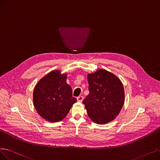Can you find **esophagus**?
<instances>
[{"label": "esophagus", "mask_w": 160, "mask_h": 160, "mask_svg": "<svg viewBox=\"0 0 160 160\" xmlns=\"http://www.w3.org/2000/svg\"><path fill=\"white\" fill-rule=\"evenodd\" d=\"M77 101L78 102H82V100H83V97H82V96H79V97H77Z\"/></svg>", "instance_id": "1"}]
</instances>
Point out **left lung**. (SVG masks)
<instances>
[{"label": "left lung", "mask_w": 160, "mask_h": 160, "mask_svg": "<svg viewBox=\"0 0 160 160\" xmlns=\"http://www.w3.org/2000/svg\"><path fill=\"white\" fill-rule=\"evenodd\" d=\"M89 93L83 100L90 119L97 124L113 120L124 102L121 81L113 73L99 69L88 76Z\"/></svg>", "instance_id": "8db88e82"}]
</instances>
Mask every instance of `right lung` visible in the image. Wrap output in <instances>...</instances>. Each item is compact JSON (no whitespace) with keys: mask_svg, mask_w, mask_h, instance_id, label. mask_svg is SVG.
<instances>
[{"mask_svg":"<svg viewBox=\"0 0 160 160\" xmlns=\"http://www.w3.org/2000/svg\"><path fill=\"white\" fill-rule=\"evenodd\" d=\"M66 80V74L55 70L42 78L33 89V102L36 110L49 122L62 120L77 102Z\"/></svg>","mask_w":160,"mask_h":160,"instance_id":"right-lung-1","label":"right lung"}]
</instances>
